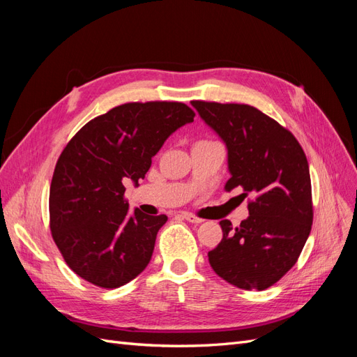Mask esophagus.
Returning <instances> with one entry per match:
<instances>
[{
  "label": "esophagus",
  "instance_id": "esophagus-1",
  "mask_svg": "<svg viewBox=\"0 0 357 357\" xmlns=\"http://www.w3.org/2000/svg\"><path fill=\"white\" fill-rule=\"evenodd\" d=\"M181 218L186 219L190 223H195V225H199V223L204 222L201 218H197V215L192 214V213H181Z\"/></svg>",
  "mask_w": 357,
  "mask_h": 357
}]
</instances>
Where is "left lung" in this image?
Instances as JSON below:
<instances>
[{
    "label": "left lung",
    "instance_id": "8db88e82",
    "mask_svg": "<svg viewBox=\"0 0 357 357\" xmlns=\"http://www.w3.org/2000/svg\"><path fill=\"white\" fill-rule=\"evenodd\" d=\"M202 121L228 147L231 177L225 190L241 188L250 215L223 238L208 261L214 273L245 290H265L294 266L312 225L308 160L295 135L247 104L192 101Z\"/></svg>",
    "mask_w": 357,
    "mask_h": 357
}]
</instances>
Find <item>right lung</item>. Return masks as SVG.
Segmentation results:
<instances>
[{"label": "right lung", "mask_w": 357, "mask_h": 357, "mask_svg": "<svg viewBox=\"0 0 357 357\" xmlns=\"http://www.w3.org/2000/svg\"><path fill=\"white\" fill-rule=\"evenodd\" d=\"M193 117L183 102H126L92 119L62 150L50 183V232L86 282L116 289L144 271L168 218L128 213L125 183L138 185L165 139Z\"/></svg>", "instance_id": "obj_1"}]
</instances>
